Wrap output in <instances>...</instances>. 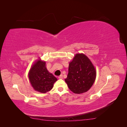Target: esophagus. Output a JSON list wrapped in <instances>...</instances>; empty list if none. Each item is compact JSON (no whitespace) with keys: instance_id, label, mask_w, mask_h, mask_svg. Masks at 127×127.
<instances>
[{"instance_id":"34e87169","label":"esophagus","mask_w":127,"mask_h":127,"mask_svg":"<svg viewBox=\"0 0 127 127\" xmlns=\"http://www.w3.org/2000/svg\"><path fill=\"white\" fill-rule=\"evenodd\" d=\"M58 79H63V75H61L60 76H58Z\"/></svg>"}]
</instances>
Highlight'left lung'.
Segmentation results:
<instances>
[{
    "label": "left lung",
    "mask_w": 127,
    "mask_h": 127,
    "mask_svg": "<svg viewBox=\"0 0 127 127\" xmlns=\"http://www.w3.org/2000/svg\"><path fill=\"white\" fill-rule=\"evenodd\" d=\"M95 78V69L90 59L83 53L75 55L70 62L65 79L70 90L76 94L85 93L92 86Z\"/></svg>",
    "instance_id": "obj_1"
}]
</instances>
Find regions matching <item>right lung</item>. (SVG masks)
I'll return each instance as SVG.
<instances>
[{"label":"right lung","instance_id":"right-lung-1","mask_svg":"<svg viewBox=\"0 0 127 127\" xmlns=\"http://www.w3.org/2000/svg\"><path fill=\"white\" fill-rule=\"evenodd\" d=\"M28 77L34 90L42 93H45L52 90L54 83L57 81V78L47 70L46 62L41 59L36 61L32 65Z\"/></svg>","mask_w":127,"mask_h":127}]
</instances>
